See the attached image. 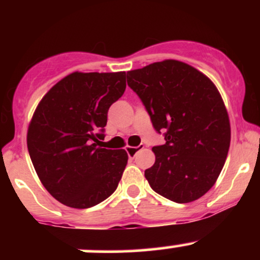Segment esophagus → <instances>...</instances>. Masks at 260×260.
Instances as JSON below:
<instances>
[{"label": "esophagus", "instance_id": "obj_1", "mask_svg": "<svg viewBox=\"0 0 260 260\" xmlns=\"http://www.w3.org/2000/svg\"><path fill=\"white\" fill-rule=\"evenodd\" d=\"M144 148V145H138V147H127L126 148V151H127V154H128V156L129 157H133L134 155L137 154V151L138 150H140V149H143Z\"/></svg>", "mask_w": 260, "mask_h": 260}]
</instances>
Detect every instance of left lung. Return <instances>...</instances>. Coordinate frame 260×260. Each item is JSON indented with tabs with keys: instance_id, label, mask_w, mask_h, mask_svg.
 Masks as SVG:
<instances>
[{
	"instance_id": "left-lung-1",
	"label": "left lung",
	"mask_w": 260,
	"mask_h": 260,
	"mask_svg": "<svg viewBox=\"0 0 260 260\" xmlns=\"http://www.w3.org/2000/svg\"><path fill=\"white\" fill-rule=\"evenodd\" d=\"M157 132L155 164L144 175L160 196L176 203L197 201L215 184L228 157L231 127L219 90L192 66L165 59L127 72Z\"/></svg>"
}]
</instances>
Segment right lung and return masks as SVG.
Instances as JSON below:
<instances>
[{
	"mask_svg": "<svg viewBox=\"0 0 260 260\" xmlns=\"http://www.w3.org/2000/svg\"><path fill=\"white\" fill-rule=\"evenodd\" d=\"M126 90V72H73L38 104L26 133L38 177L53 198L71 208L94 207L118 186L124 149L100 142L107 111Z\"/></svg>",
	"mask_w": 260,
	"mask_h": 260,
	"instance_id": "add662e5",
	"label": "right lung"
}]
</instances>
